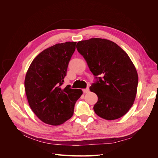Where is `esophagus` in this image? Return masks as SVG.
I'll return each instance as SVG.
<instances>
[{"label":"esophagus","instance_id":"esophagus-1","mask_svg":"<svg viewBox=\"0 0 158 158\" xmlns=\"http://www.w3.org/2000/svg\"><path fill=\"white\" fill-rule=\"evenodd\" d=\"M89 91V87H88V88H86L85 89H83V92H84V94L88 93Z\"/></svg>","mask_w":158,"mask_h":158}]
</instances>
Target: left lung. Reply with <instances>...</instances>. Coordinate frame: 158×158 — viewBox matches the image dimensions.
Segmentation results:
<instances>
[{
	"mask_svg": "<svg viewBox=\"0 0 158 158\" xmlns=\"http://www.w3.org/2000/svg\"><path fill=\"white\" fill-rule=\"evenodd\" d=\"M76 48L95 76L89 88L98 98L95 113L106 120L125 115L135 102L138 82L128 55L115 43L101 38L79 41Z\"/></svg>",
	"mask_w": 158,
	"mask_h": 158,
	"instance_id": "1",
	"label": "left lung"
}]
</instances>
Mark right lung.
Here are the masks:
<instances>
[{"label":"right lung","mask_w":158,"mask_h":158,"mask_svg":"<svg viewBox=\"0 0 158 158\" xmlns=\"http://www.w3.org/2000/svg\"><path fill=\"white\" fill-rule=\"evenodd\" d=\"M76 42L58 44L41 52L26 75L24 85L28 103L44 123L59 125L72 117L74 105L82 91L62 88Z\"/></svg>","instance_id":"add662e5"}]
</instances>
